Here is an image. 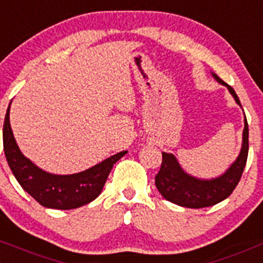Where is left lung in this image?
<instances>
[{"instance_id": "left-lung-1", "label": "left lung", "mask_w": 263, "mask_h": 263, "mask_svg": "<svg viewBox=\"0 0 263 263\" xmlns=\"http://www.w3.org/2000/svg\"><path fill=\"white\" fill-rule=\"evenodd\" d=\"M213 76L220 84L228 88V90L234 96L235 101L241 106L234 88L223 82L215 73H213ZM248 137H249V129H248V122L245 118L242 146L239 157L222 176L212 179V180H201V179L188 175L181 170L180 165L173 154L162 152V165L156 175L157 190L170 202L184 206V208H191V209L209 208L226 200L239 184L242 171L247 165L248 151H249Z\"/></svg>"}]
</instances>
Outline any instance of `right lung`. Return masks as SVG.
<instances>
[{
  "label": "right lung",
  "mask_w": 263,
  "mask_h": 263,
  "mask_svg": "<svg viewBox=\"0 0 263 263\" xmlns=\"http://www.w3.org/2000/svg\"><path fill=\"white\" fill-rule=\"evenodd\" d=\"M10 106L4 122V151L7 163L21 187L49 209L70 210L92 202L104 188L112 166L126 151L114 154L101 163L72 175H53L33 165L22 154L10 126Z\"/></svg>",
  "instance_id": "1"
}]
</instances>
